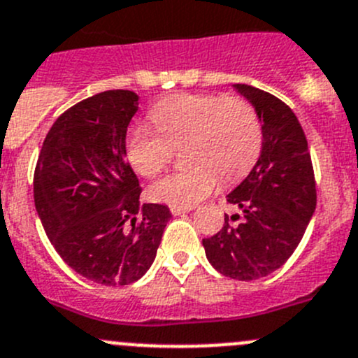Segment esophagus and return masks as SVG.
I'll return each mask as SVG.
<instances>
[{
	"mask_svg": "<svg viewBox=\"0 0 358 358\" xmlns=\"http://www.w3.org/2000/svg\"><path fill=\"white\" fill-rule=\"evenodd\" d=\"M169 210H171L173 215H182V213H187L192 210V206H180V205H171L169 206Z\"/></svg>",
	"mask_w": 358,
	"mask_h": 358,
	"instance_id": "1",
	"label": "esophagus"
}]
</instances>
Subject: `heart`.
Instances as JSON below:
<instances>
[{"mask_svg":"<svg viewBox=\"0 0 358 358\" xmlns=\"http://www.w3.org/2000/svg\"><path fill=\"white\" fill-rule=\"evenodd\" d=\"M160 136L134 127L127 136V157L145 178H155L183 146L187 166L150 189L155 201L190 206L210 196L219 178L231 183L245 176L263 145L259 116L242 96L183 93L159 102L150 113Z\"/></svg>","mask_w":358,"mask_h":358,"instance_id":"1","label":"heart"}]
</instances>
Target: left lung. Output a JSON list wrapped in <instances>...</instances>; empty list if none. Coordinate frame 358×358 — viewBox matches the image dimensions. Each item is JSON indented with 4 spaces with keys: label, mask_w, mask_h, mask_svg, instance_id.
<instances>
[{
    "label": "left lung",
    "mask_w": 358,
    "mask_h": 358,
    "mask_svg": "<svg viewBox=\"0 0 358 358\" xmlns=\"http://www.w3.org/2000/svg\"><path fill=\"white\" fill-rule=\"evenodd\" d=\"M236 90L259 116L262 155L228 194L242 215H224L222 229L203 238V247L217 272L255 280L280 268L300 243L316 208V180L306 134L289 106L255 86Z\"/></svg>",
    "instance_id": "8db88e82"
}]
</instances>
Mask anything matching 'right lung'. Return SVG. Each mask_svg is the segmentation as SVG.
<instances>
[{
  "label": "right lung",
  "instance_id": "1",
  "mask_svg": "<svg viewBox=\"0 0 358 358\" xmlns=\"http://www.w3.org/2000/svg\"><path fill=\"white\" fill-rule=\"evenodd\" d=\"M129 90H108L66 109L43 139L33 196L63 262L103 286H127L152 266L171 212L139 203L127 162V127L138 111Z\"/></svg>",
  "mask_w": 358,
  "mask_h": 358
}]
</instances>
